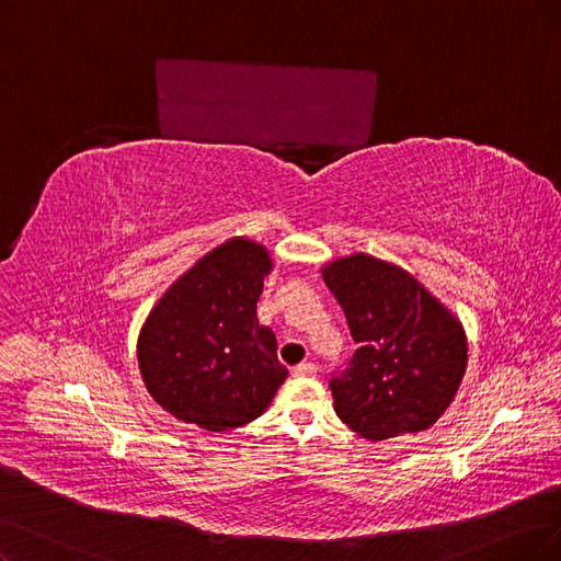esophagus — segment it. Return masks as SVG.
Masks as SVG:
<instances>
[{"label": "esophagus", "mask_w": 561, "mask_h": 561, "mask_svg": "<svg viewBox=\"0 0 561 561\" xmlns=\"http://www.w3.org/2000/svg\"><path fill=\"white\" fill-rule=\"evenodd\" d=\"M294 377H317V365L314 363H300L291 369Z\"/></svg>", "instance_id": "obj_1"}]
</instances>
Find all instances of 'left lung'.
<instances>
[{"label":"left lung","mask_w":561,"mask_h":561,"mask_svg":"<svg viewBox=\"0 0 561 561\" xmlns=\"http://www.w3.org/2000/svg\"><path fill=\"white\" fill-rule=\"evenodd\" d=\"M358 344L333 371L335 413L369 442L427 430L465 377L460 321L404 270L356 254L323 270Z\"/></svg>","instance_id":"8db88e82"}]
</instances>
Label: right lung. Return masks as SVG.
<instances>
[{"label":"right lung","instance_id":"1","mask_svg":"<svg viewBox=\"0 0 561 561\" xmlns=\"http://www.w3.org/2000/svg\"><path fill=\"white\" fill-rule=\"evenodd\" d=\"M267 270L261 244L228 240L184 273L145 321L140 375L178 421L210 432L240 427L259 419L284 383L277 340L256 319Z\"/></svg>","mask_w":561,"mask_h":561}]
</instances>
